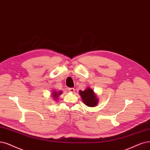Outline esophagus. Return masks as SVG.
Segmentation results:
<instances>
[{
  "instance_id": "34e87169",
  "label": "esophagus",
  "mask_w": 150,
  "mask_h": 150,
  "mask_svg": "<svg viewBox=\"0 0 150 150\" xmlns=\"http://www.w3.org/2000/svg\"><path fill=\"white\" fill-rule=\"evenodd\" d=\"M69 91L70 93H74L75 91V90L74 88H69Z\"/></svg>"
}]
</instances>
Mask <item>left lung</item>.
<instances>
[{
  "label": "left lung",
  "mask_w": 150,
  "mask_h": 150,
  "mask_svg": "<svg viewBox=\"0 0 150 150\" xmlns=\"http://www.w3.org/2000/svg\"><path fill=\"white\" fill-rule=\"evenodd\" d=\"M82 101L88 107H95L98 103V99L94 91L90 88H87L84 91L80 90Z\"/></svg>",
  "instance_id": "obj_1"
}]
</instances>
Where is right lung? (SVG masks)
Masks as SVG:
<instances>
[{
	"label": "right lung",
	"mask_w": 150,
	"mask_h": 150,
	"mask_svg": "<svg viewBox=\"0 0 150 150\" xmlns=\"http://www.w3.org/2000/svg\"><path fill=\"white\" fill-rule=\"evenodd\" d=\"M62 92H61L60 91H59V92L52 91V97H53V98H54V101H55V100H56L57 99H58L59 96V95H60L61 94H62Z\"/></svg>",
	"instance_id": "1"
}]
</instances>
